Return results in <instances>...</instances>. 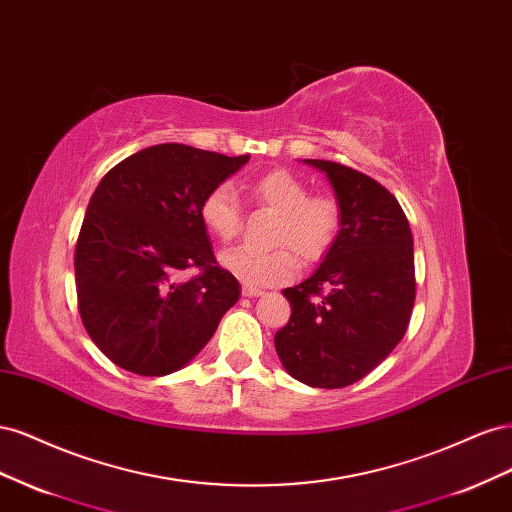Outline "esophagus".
I'll return each instance as SVG.
<instances>
[{
	"label": "esophagus",
	"mask_w": 512,
	"mask_h": 512,
	"mask_svg": "<svg viewBox=\"0 0 512 512\" xmlns=\"http://www.w3.org/2000/svg\"><path fill=\"white\" fill-rule=\"evenodd\" d=\"M243 297H262L265 294V290L262 288H254V286H243Z\"/></svg>",
	"instance_id": "esophagus-1"
}]
</instances>
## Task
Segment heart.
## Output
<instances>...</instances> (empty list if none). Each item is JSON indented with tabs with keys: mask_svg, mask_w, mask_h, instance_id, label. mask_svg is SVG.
Segmentation results:
<instances>
[{
	"mask_svg": "<svg viewBox=\"0 0 512 512\" xmlns=\"http://www.w3.org/2000/svg\"><path fill=\"white\" fill-rule=\"evenodd\" d=\"M260 207L275 213L269 230L271 250L232 247L222 254V267L247 286H275L290 280L303 262H318L331 252L342 228V207L331 194H309V185L290 170L277 168L250 185ZM200 222L224 243L239 235L241 207L228 183L211 188L200 200Z\"/></svg>",
	"mask_w": 512,
	"mask_h": 512,
	"instance_id": "heart-1",
	"label": "heart"
}]
</instances>
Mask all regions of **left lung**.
<instances>
[{
	"instance_id": "obj_1",
	"label": "left lung",
	"mask_w": 512,
	"mask_h": 512,
	"mask_svg": "<svg viewBox=\"0 0 512 512\" xmlns=\"http://www.w3.org/2000/svg\"><path fill=\"white\" fill-rule=\"evenodd\" d=\"M327 173L342 228L312 277L282 290L290 320L275 350L292 378L342 389L365 378L404 339L416 280L412 230L397 198L359 170L305 160Z\"/></svg>"
}]
</instances>
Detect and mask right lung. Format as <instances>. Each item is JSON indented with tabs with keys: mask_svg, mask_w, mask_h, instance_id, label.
I'll return each instance as SVG.
<instances>
[{
	"mask_svg": "<svg viewBox=\"0 0 512 512\" xmlns=\"http://www.w3.org/2000/svg\"><path fill=\"white\" fill-rule=\"evenodd\" d=\"M247 160L164 143L119 162L98 183L76 239V297L91 342L121 369L173 374L239 301L237 277L215 260L198 209ZM185 268L201 273L181 283Z\"/></svg>",
	"mask_w": 512,
	"mask_h": 512,
	"instance_id": "right-lung-1",
	"label": "right lung"
}]
</instances>
